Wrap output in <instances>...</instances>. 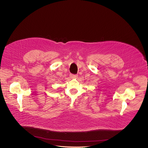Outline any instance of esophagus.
Wrapping results in <instances>:
<instances>
[{"mask_svg": "<svg viewBox=\"0 0 148 148\" xmlns=\"http://www.w3.org/2000/svg\"><path fill=\"white\" fill-rule=\"evenodd\" d=\"M70 77L72 78H77V75H74V74H71Z\"/></svg>", "mask_w": 148, "mask_h": 148, "instance_id": "1", "label": "esophagus"}]
</instances>
